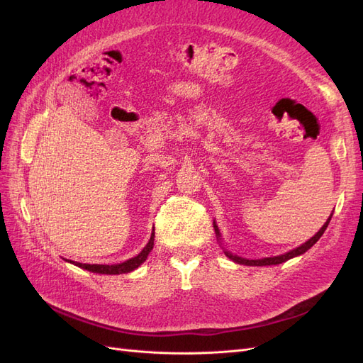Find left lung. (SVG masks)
<instances>
[{
    "label": "left lung",
    "instance_id": "obj_1",
    "mask_svg": "<svg viewBox=\"0 0 363 363\" xmlns=\"http://www.w3.org/2000/svg\"><path fill=\"white\" fill-rule=\"evenodd\" d=\"M332 215H333V213H332ZM332 215L328 216V219L325 221V224L320 228V232H318L313 238H311L309 240H307V242L301 244L300 247H296L295 250H291V251H288V252H284V255L274 256V257H263V259H257V260H250V259H244V257H239V256H236V255H232V252L227 251V250H224V252H225V256H227L228 259H232L233 262L239 263V265H247V267H268V265H279V263H283V262H286V260H289V259H292V257H296V256L303 255V252H306V251L309 250L311 247H313V245L318 242V239H320V238L324 235L325 228H327L328 223H330V219H332ZM213 228H215V233H216V236H218L219 244H221V233H219V228H218V225H216L215 223H213Z\"/></svg>",
    "mask_w": 363,
    "mask_h": 363
}]
</instances>
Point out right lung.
Segmentation results:
<instances>
[{"label": "right lung", "instance_id": "right-lung-1", "mask_svg": "<svg viewBox=\"0 0 363 363\" xmlns=\"http://www.w3.org/2000/svg\"><path fill=\"white\" fill-rule=\"evenodd\" d=\"M152 245H155V228H152L151 238L148 240V244L144 247L138 256L131 257L123 263H116V265H89V263H79V262H71L75 267L87 269L91 272L96 274H107V276H116V274H127L130 271H135L138 267H140L144 263L150 255V251L152 250ZM69 262V260H68Z\"/></svg>", "mask_w": 363, "mask_h": 363}]
</instances>
